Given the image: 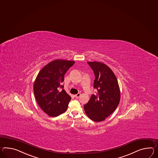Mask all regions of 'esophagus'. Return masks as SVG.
I'll return each instance as SVG.
<instances>
[{"label": "esophagus", "instance_id": "obj_1", "mask_svg": "<svg viewBox=\"0 0 158 158\" xmlns=\"http://www.w3.org/2000/svg\"><path fill=\"white\" fill-rule=\"evenodd\" d=\"M81 94L80 93H78V94H77V95H74V96L76 98H79L80 96H81Z\"/></svg>", "mask_w": 158, "mask_h": 158}]
</instances>
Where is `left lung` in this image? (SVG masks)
<instances>
[{"label": "left lung", "instance_id": "obj_1", "mask_svg": "<svg viewBox=\"0 0 158 158\" xmlns=\"http://www.w3.org/2000/svg\"><path fill=\"white\" fill-rule=\"evenodd\" d=\"M87 63L95 74L94 87L97 89V93L91 95L84 109L89 119L99 122L106 119L119 105V86L115 74L107 65L99 62Z\"/></svg>", "mask_w": 158, "mask_h": 158}]
</instances>
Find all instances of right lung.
Segmentation results:
<instances>
[{
  "mask_svg": "<svg viewBox=\"0 0 158 158\" xmlns=\"http://www.w3.org/2000/svg\"><path fill=\"white\" fill-rule=\"evenodd\" d=\"M74 63L71 60H53L40 71L35 79V99L39 107L50 116H57L67 109L71 98L63 89L62 82L66 72Z\"/></svg>",
  "mask_w": 158,
  "mask_h": 158,
  "instance_id": "right-lung-1",
  "label": "right lung"
}]
</instances>
